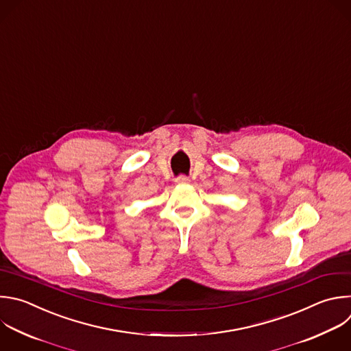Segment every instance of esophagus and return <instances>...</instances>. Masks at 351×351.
<instances>
[{
  "mask_svg": "<svg viewBox=\"0 0 351 351\" xmlns=\"http://www.w3.org/2000/svg\"><path fill=\"white\" fill-rule=\"evenodd\" d=\"M175 182H176L178 184H189V183H190V178H187V176H178V178L175 179Z\"/></svg>",
  "mask_w": 351,
  "mask_h": 351,
  "instance_id": "obj_1",
  "label": "esophagus"
}]
</instances>
